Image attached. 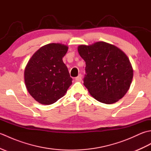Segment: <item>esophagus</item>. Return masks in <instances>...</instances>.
Listing matches in <instances>:
<instances>
[{"label":"esophagus","mask_w":151,"mask_h":151,"mask_svg":"<svg viewBox=\"0 0 151 151\" xmlns=\"http://www.w3.org/2000/svg\"><path fill=\"white\" fill-rule=\"evenodd\" d=\"M81 80H82V75L81 74H79L77 77L75 78V81L80 82V81H81Z\"/></svg>","instance_id":"34e87169"}]
</instances>
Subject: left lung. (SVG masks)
Wrapping results in <instances>:
<instances>
[{"label": "left lung", "mask_w": 151, "mask_h": 151, "mask_svg": "<svg viewBox=\"0 0 151 151\" xmlns=\"http://www.w3.org/2000/svg\"><path fill=\"white\" fill-rule=\"evenodd\" d=\"M78 53L86 62L84 85L96 100L113 104L123 97L133 78L129 59L113 45L99 41L81 45Z\"/></svg>", "instance_id": "obj_1"}]
</instances>
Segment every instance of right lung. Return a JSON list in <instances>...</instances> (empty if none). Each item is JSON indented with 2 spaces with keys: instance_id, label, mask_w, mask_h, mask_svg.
Returning a JSON list of instances; mask_svg holds the SVG:
<instances>
[{
  "instance_id": "1",
  "label": "right lung",
  "mask_w": 151,
  "mask_h": 151,
  "mask_svg": "<svg viewBox=\"0 0 151 151\" xmlns=\"http://www.w3.org/2000/svg\"><path fill=\"white\" fill-rule=\"evenodd\" d=\"M67 50L64 45L50 43L41 47L28 61L24 70L25 84L40 103H54L72 84L73 78L62 60Z\"/></svg>"
}]
</instances>
